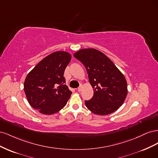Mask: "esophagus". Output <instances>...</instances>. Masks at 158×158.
Wrapping results in <instances>:
<instances>
[{
    "instance_id": "obj_1",
    "label": "esophagus",
    "mask_w": 158,
    "mask_h": 158,
    "mask_svg": "<svg viewBox=\"0 0 158 158\" xmlns=\"http://www.w3.org/2000/svg\"><path fill=\"white\" fill-rule=\"evenodd\" d=\"M82 86H80L79 88H78V89H77V91H78V92H80L81 90H82Z\"/></svg>"
}]
</instances>
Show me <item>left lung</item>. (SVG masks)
I'll return each instance as SVG.
<instances>
[{
    "label": "left lung",
    "instance_id": "obj_1",
    "mask_svg": "<svg viewBox=\"0 0 158 158\" xmlns=\"http://www.w3.org/2000/svg\"><path fill=\"white\" fill-rule=\"evenodd\" d=\"M74 56L84 65L94 89L92 98L85 101V106L99 115L117 111L128 92L127 80L121 72L106 55L95 49H80Z\"/></svg>",
    "mask_w": 158,
    "mask_h": 158
}]
</instances>
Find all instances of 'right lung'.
I'll use <instances>...</instances> for the list:
<instances>
[{"mask_svg":"<svg viewBox=\"0 0 158 158\" xmlns=\"http://www.w3.org/2000/svg\"><path fill=\"white\" fill-rule=\"evenodd\" d=\"M71 55L56 51L42 59L27 75L23 88L30 106L45 114L59 111L67 103L72 92L65 84L64 70Z\"/></svg>","mask_w":158,"mask_h":158,"instance_id":"right-lung-1","label":"right lung"}]
</instances>
